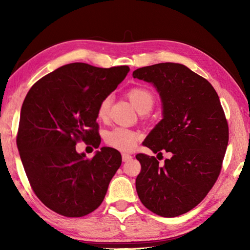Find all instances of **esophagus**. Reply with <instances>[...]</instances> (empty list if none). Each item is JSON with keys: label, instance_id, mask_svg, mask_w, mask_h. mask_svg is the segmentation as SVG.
<instances>
[{"label": "esophagus", "instance_id": "1", "mask_svg": "<svg viewBox=\"0 0 250 250\" xmlns=\"http://www.w3.org/2000/svg\"><path fill=\"white\" fill-rule=\"evenodd\" d=\"M132 159L131 155H128V153H122V161L124 162H128Z\"/></svg>", "mask_w": 250, "mask_h": 250}]
</instances>
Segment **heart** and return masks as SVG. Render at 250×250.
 <instances>
[{
  "instance_id": "obj_1",
  "label": "heart",
  "mask_w": 250,
  "mask_h": 250,
  "mask_svg": "<svg viewBox=\"0 0 250 250\" xmlns=\"http://www.w3.org/2000/svg\"><path fill=\"white\" fill-rule=\"evenodd\" d=\"M131 103L134 107L142 114H146L150 111L155 104V94L150 89L144 86L132 87L126 92ZM111 98L110 95H106L99 103L97 115L99 119H106L109 113ZM140 140V134L137 132L117 126L106 132L105 142L110 147L118 149L120 151H131L135 147L137 141Z\"/></svg>"
}]
</instances>
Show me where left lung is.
Wrapping results in <instances>:
<instances>
[{
    "label": "left lung",
    "instance_id": "obj_1",
    "mask_svg": "<svg viewBox=\"0 0 250 250\" xmlns=\"http://www.w3.org/2000/svg\"><path fill=\"white\" fill-rule=\"evenodd\" d=\"M133 77L153 83L163 107L162 120L143 145L172 153L162 167L155 157L137 153V194L159 216L183 215L205 198L220 174L229 142L224 108L210 83L179 63L137 68Z\"/></svg>",
    "mask_w": 250,
    "mask_h": 250
}]
</instances>
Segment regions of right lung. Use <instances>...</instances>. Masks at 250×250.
Masks as SVG:
<instances>
[{"label": "right lung", "instance_id": "add662e5", "mask_svg": "<svg viewBox=\"0 0 250 250\" xmlns=\"http://www.w3.org/2000/svg\"><path fill=\"white\" fill-rule=\"evenodd\" d=\"M126 65L109 68L71 63L29 90L21 107L17 147L26 177L43 204L65 217H83L102 203L121 166V155L102 147L91 158L79 141L99 148V103L125 78Z\"/></svg>", "mask_w": 250, "mask_h": 250}]
</instances>
